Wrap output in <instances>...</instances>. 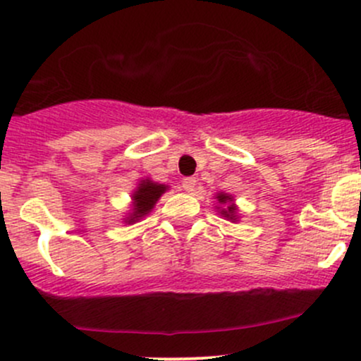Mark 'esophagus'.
<instances>
[{
    "mask_svg": "<svg viewBox=\"0 0 361 361\" xmlns=\"http://www.w3.org/2000/svg\"><path fill=\"white\" fill-rule=\"evenodd\" d=\"M195 185H197L195 178H185V180L181 181V187H183L185 192H193V190H195Z\"/></svg>",
    "mask_w": 361,
    "mask_h": 361,
    "instance_id": "esophagus-1",
    "label": "esophagus"
}]
</instances>
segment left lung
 Instances as JSON below:
<instances>
[{
  "instance_id": "left-lung-1",
  "label": "left lung",
  "mask_w": 361,
  "mask_h": 361,
  "mask_svg": "<svg viewBox=\"0 0 361 361\" xmlns=\"http://www.w3.org/2000/svg\"><path fill=\"white\" fill-rule=\"evenodd\" d=\"M214 199L217 200V212L221 214V216L224 217V219L231 221V223H236V221L240 219L238 217V205L235 204V199H233V195H229V193H216V197Z\"/></svg>"
}]
</instances>
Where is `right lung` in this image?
<instances>
[{
    "mask_svg": "<svg viewBox=\"0 0 361 361\" xmlns=\"http://www.w3.org/2000/svg\"><path fill=\"white\" fill-rule=\"evenodd\" d=\"M168 190V185L157 183L150 178H142L138 181L137 188L132 192V209L123 217V223L135 224L140 219H144L145 216H149V212H152L154 205L161 199L162 193H166Z\"/></svg>",
    "mask_w": 361,
    "mask_h": 361,
    "instance_id": "obj_1",
    "label": "right lung"
}]
</instances>
